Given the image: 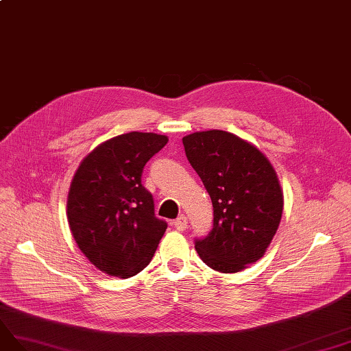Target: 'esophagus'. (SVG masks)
Listing matches in <instances>:
<instances>
[{
  "instance_id": "1",
  "label": "esophagus",
  "mask_w": 351,
  "mask_h": 351,
  "mask_svg": "<svg viewBox=\"0 0 351 351\" xmlns=\"http://www.w3.org/2000/svg\"><path fill=\"white\" fill-rule=\"evenodd\" d=\"M174 228L177 230H186V228H187V217L183 216V215L180 217H177L174 220Z\"/></svg>"
}]
</instances>
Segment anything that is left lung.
<instances>
[{
  "mask_svg": "<svg viewBox=\"0 0 351 351\" xmlns=\"http://www.w3.org/2000/svg\"><path fill=\"white\" fill-rule=\"evenodd\" d=\"M183 146L215 211L213 229L195 249L211 269L240 272L262 258L278 229L283 192L276 169L258 147L226 131L193 132Z\"/></svg>",
  "mask_w": 351,
  "mask_h": 351,
  "instance_id": "8db88e82",
  "label": "left lung"
}]
</instances>
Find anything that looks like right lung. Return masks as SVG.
Masks as SVG:
<instances>
[{
  "label": "right lung",
  "instance_id": "obj_1",
  "mask_svg": "<svg viewBox=\"0 0 351 351\" xmlns=\"http://www.w3.org/2000/svg\"><path fill=\"white\" fill-rule=\"evenodd\" d=\"M168 143L153 132H128L93 149L77 168L66 217L82 253L108 276L128 278L147 267L167 221L155 216L141 184L147 160Z\"/></svg>",
  "mask_w": 351,
  "mask_h": 351
}]
</instances>
